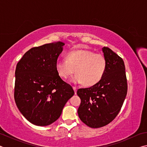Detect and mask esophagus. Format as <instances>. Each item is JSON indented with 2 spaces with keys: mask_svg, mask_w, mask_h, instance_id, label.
I'll return each instance as SVG.
<instances>
[{
  "mask_svg": "<svg viewBox=\"0 0 147 147\" xmlns=\"http://www.w3.org/2000/svg\"><path fill=\"white\" fill-rule=\"evenodd\" d=\"M73 88L74 91V94H76V87H73Z\"/></svg>",
  "mask_w": 147,
  "mask_h": 147,
  "instance_id": "esophagus-1",
  "label": "esophagus"
}]
</instances>
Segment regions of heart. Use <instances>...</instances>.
<instances>
[{"instance_id":"1","label":"heart","mask_w":147,"mask_h":147,"mask_svg":"<svg viewBox=\"0 0 147 147\" xmlns=\"http://www.w3.org/2000/svg\"><path fill=\"white\" fill-rule=\"evenodd\" d=\"M55 67L61 78H68L75 71L76 74L71 80L73 83L91 87L102 79L107 69V61L101 54L80 49L68 53L66 59H58Z\"/></svg>"}]
</instances>
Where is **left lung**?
Returning <instances> with one entry per match:
<instances>
[{
  "instance_id": "obj_1",
  "label": "left lung",
  "mask_w": 147,
  "mask_h": 147,
  "mask_svg": "<svg viewBox=\"0 0 147 147\" xmlns=\"http://www.w3.org/2000/svg\"><path fill=\"white\" fill-rule=\"evenodd\" d=\"M107 69L102 79L88 88L78 89L81 99L78 109L80 120L91 128L111 123L120 111L127 94V80L124 61L108 47L102 48Z\"/></svg>"
}]
</instances>
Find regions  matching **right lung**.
<instances>
[{"label": "right lung", "mask_w": 147, "mask_h": 147, "mask_svg": "<svg viewBox=\"0 0 147 147\" xmlns=\"http://www.w3.org/2000/svg\"><path fill=\"white\" fill-rule=\"evenodd\" d=\"M64 45L58 41L33 47L17 64L15 101L23 115L35 125L47 126L55 122L74 94L71 86L56 70Z\"/></svg>", "instance_id": "obj_1"}]
</instances>
